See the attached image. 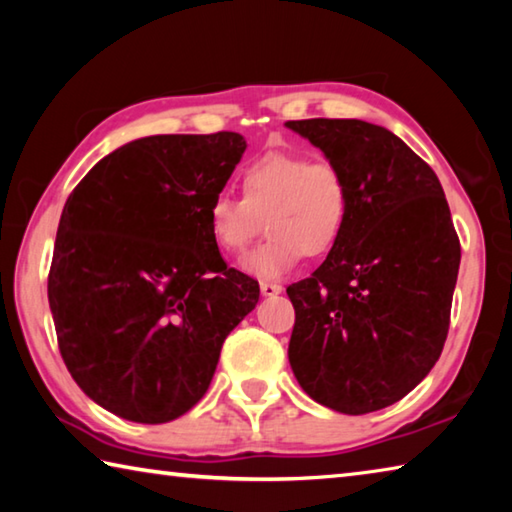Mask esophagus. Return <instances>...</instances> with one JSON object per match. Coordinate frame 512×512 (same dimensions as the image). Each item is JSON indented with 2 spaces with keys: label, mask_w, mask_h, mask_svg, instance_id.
I'll list each match as a JSON object with an SVG mask.
<instances>
[{
  "label": "esophagus",
  "mask_w": 512,
  "mask_h": 512,
  "mask_svg": "<svg viewBox=\"0 0 512 512\" xmlns=\"http://www.w3.org/2000/svg\"><path fill=\"white\" fill-rule=\"evenodd\" d=\"M259 291H262V296L271 298V296H277V293L282 291V287L277 282H262L259 284Z\"/></svg>",
  "instance_id": "34e87169"
}]
</instances>
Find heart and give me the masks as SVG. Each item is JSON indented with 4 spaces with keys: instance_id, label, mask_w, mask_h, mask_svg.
Wrapping results in <instances>:
<instances>
[{
    "instance_id": "heart-1",
    "label": "heart",
    "mask_w": 512,
    "mask_h": 512,
    "mask_svg": "<svg viewBox=\"0 0 512 512\" xmlns=\"http://www.w3.org/2000/svg\"><path fill=\"white\" fill-rule=\"evenodd\" d=\"M241 192L216 194L207 225L223 253L241 255L266 223L268 237L244 259L257 277H282L307 257H323L343 237L350 219V187L341 167L305 153L273 151L246 164Z\"/></svg>"
}]
</instances>
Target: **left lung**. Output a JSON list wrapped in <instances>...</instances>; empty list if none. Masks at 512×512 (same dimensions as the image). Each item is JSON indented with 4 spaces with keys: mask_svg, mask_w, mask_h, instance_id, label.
<instances>
[{
    "mask_svg": "<svg viewBox=\"0 0 512 512\" xmlns=\"http://www.w3.org/2000/svg\"><path fill=\"white\" fill-rule=\"evenodd\" d=\"M341 167L350 219L323 264L287 287L289 363L311 400L363 415L402 400L447 339L461 241L440 180L386 128L287 121Z\"/></svg>",
    "mask_w": 512,
    "mask_h": 512,
    "instance_id": "1",
    "label": "left lung"
}]
</instances>
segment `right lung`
Segmentation results:
<instances>
[{
	"instance_id": "add662e5",
	"label": "right lung",
	"mask_w": 512,
	"mask_h": 512,
	"mask_svg": "<svg viewBox=\"0 0 512 512\" xmlns=\"http://www.w3.org/2000/svg\"><path fill=\"white\" fill-rule=\"evenodd\" d=\"M244 151L230 131L142 137L67 198L47 282L60 357L119 418L160 424L192 409L257 305V280L228 268L207 225Z\"/></svg>"
}]
</instances>
